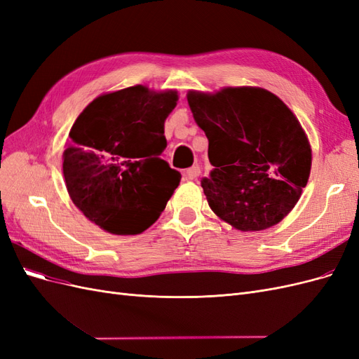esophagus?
Wrapping results in <instances>:
<instances>
[{"label": "esophagus", "mask_w": 359, "mask_h": 359, "mask_svg": "<svg viewBox=\"0 0 359 359\" xmlns=\"http://www.w3.org/2000/svg\"><path fill=\"white\" fill-rule=\"evenodd\" d=\"M201 175V168L199 166H191L190 169L186 170V177L189 180H196Z\"/></svg>", "instance_id": "obj_1"}]
</instances>
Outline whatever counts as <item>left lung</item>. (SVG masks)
Returning <instances> with one entry per match:
<instances>
[{
  "instance_id": "left-lung-1",
  "label": "left lung",
  "mask_w": 359,
  "mask_h": 359,
  "mask_svg": "<svg viewBox=\"0 0 359 359\" xmlns=\"http://www.w3.org/2000/svg\"><path fill=\"white\" fill-rule=\"evenodd\" d=\"M214 166L201 181L210 208L243 232L264 231L292 211L307 186L311 148L297 116L257 86L189 91Z\"/></svg>"
}]
</instances>
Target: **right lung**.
<instances>
[{"label": "right lung", "mask_w": 359, "mask_h": 359, "mask_svg": "<svg viewBox=\"0 0 359 359\" xmlns=\"http://www.w3.org/2000/svg\"><path fill=\"white\" fill-rule=\"evenodd\" d=\"M175 90L144 85L102 94L70 130L62 173L73 203L102 229L136 235L153 224L180 186L181 173L160 156Z\"/></svg>", "instance_id": "add662e5"}]
</instances>
